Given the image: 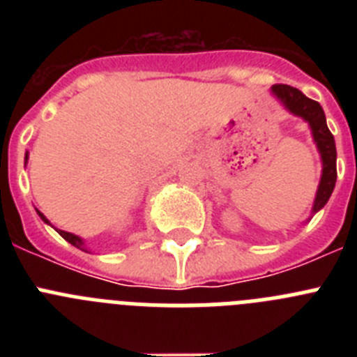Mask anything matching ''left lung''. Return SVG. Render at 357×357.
I'll return each mask as SVG.
<instances>
[{
  "mask_svg": "<svg viewBox=\"0 0 357 357\" xmlns=\"http://www.w3.org/2000/svg\"><path fill=\"white\" fill-rule=\"evenodd\" d=\"M272 93L291 114L307 121L311 127V134L321 157V178L313 204V213H318L326 206L336 185V144H334L333 134L327 128L324 109L320 103L302 94V91L295 89L291 85L275 84L272 87Z\"/></svg>",
  "mask_w": 357,
  "mask_h": 357,
  "instance_id": "obj_1",
  "label": "left lung"
}]
</instances>
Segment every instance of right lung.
<instances>
[{
    "label": "right lung",
    "instance_id": "obj_1",
    "mask_svg": "<svg viewBox=\"0 0 357 357\" xmlns=\"http://www.w3.org/2000/svg\"><path fill=\"white\" fill-rule=\"evenodd\" d=\"M26 160H28V151H26V157H24V164H26ZM37 214H39V216H40V220H43L44 223H48V225H50L48 218L44 216V214L40 213V211H37ZM56 232H59V234H61L62 238L66 239V241H68V243H71L73 247L80 248V250H85V247H84V239H82V238H78V236L71 234V232H66V230H59V229H56Z\"/></svg>",
    "mask_w": 357,
    "mask_h": 357
}]
</instances>
